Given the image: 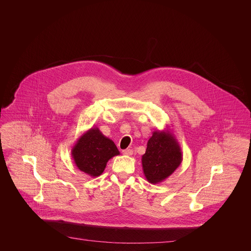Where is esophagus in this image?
I'll use <instances>...</instances> for the list:
<instances>
[{"label":"esophagus","instance_id":"esophagus-1","mask_svg":"<svg viewBox=\"0 0 251 251\" xmlns=\"http://www.w3.org/2000/svg\"><path fill=\"white\" fill-rule=\"evenodd\" d=\"M122 153H123L124 155L131 156L132 155V153H133V151L131 150V149H127V150L122 151Z\"/></svg>","mask_w":251,"mask_h":251}]
</instances>
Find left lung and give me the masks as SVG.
I'll use <instances>...</instances> for the list:
<instances>
[{
  "label": "left lung",
  "instance_id": "1",
  "mask_svg": "<svg viewBox=\"0 0 251 251\" xmlns=\"http://www.w3.org/2000/svg\"><path fill=\"white\" fill-rule=\"evenodd\" d=\"M182 152L173 131L168 128L154 131L142 156V167L147 180L157 184L167 179L179 167Z\"/></svg>",
  "mask_w": 251,
  "mask_h": 251
}]
</instances>
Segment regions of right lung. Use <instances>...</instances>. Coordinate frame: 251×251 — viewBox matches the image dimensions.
<instances>
[{
	"instance_id": "right-lung-1",
	"label": "right lung",
	"mask_w": 251,
	"mask_h": 251,
	"mask_svg": "<svg viewBox=\"0 0 251 251\" xmlns=\"http://www.w3.org/2000/svg\"><path fill=\"white\" fill-rule=\"evenodd\" d=\"M117 155H120L117 146L97 127L84 131L72 150L76 167L92 178L101 175L108 161Z\"/></svg>"
}]
</instances>
